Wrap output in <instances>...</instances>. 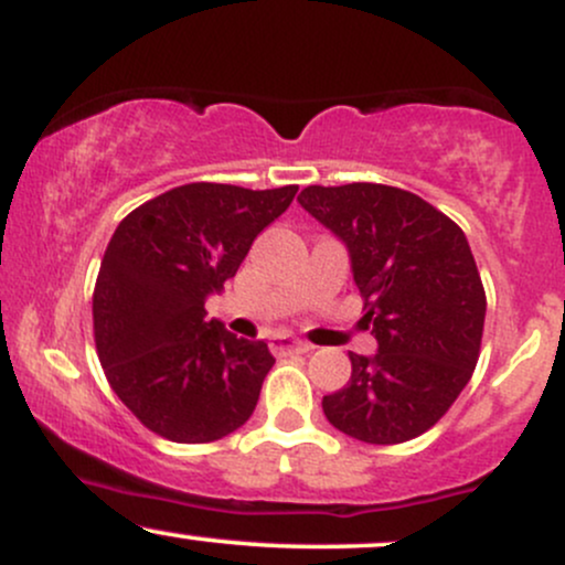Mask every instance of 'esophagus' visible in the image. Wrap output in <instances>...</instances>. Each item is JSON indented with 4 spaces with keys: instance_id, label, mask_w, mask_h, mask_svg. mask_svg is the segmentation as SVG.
I'll list each match as a JSON object with an SVG mask.
<instances>
[{
    "instance_id": "34e87169",
    "label": "esophagus",
    "mask_w": 565,
    "mask_h": 565,
    "mask_svg": "<svg viewBox=\"0 0 565 565\" xmlns=\"http://www.w3.org/2000/svg\"><path fill=\"white\" fill-rule=\"evenodd\" d=\"M270 350H274V355H302V352H310L312 348L297 337L274 334L270 337Z\"/></svg>"
}]
</instances>
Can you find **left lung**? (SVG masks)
Wrapping results in <instances>:
<instances>
[{
	"mask_svg": "<svg viewBox=\"0 0 565 565\" xmlns=\"http://www.w3.org/2000/svg\"><path fill=\"white\" fill-rule=\"evenodd\" d=\"M297 200L348 244L379 342L373 358L350 352V382L326 394V418L369 445L420 437L479 360L487 295L466 234L418 194L384 183L308 186Z\"/></svg>",
	"mask_w": 565,
	"mask_h": 565,
	"instance_id": "1",
	"label": "left lung"
}]
</instances>
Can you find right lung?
Masks as SVG:
<instances>
[{"label":"right lung","instance_id":"obj_1","mask_svg":"<svg viewBox=\"0 0 565 565\" xmlns=\"http://www.w3.org/2000/svg\"><path fill=\"white\" fill-rule=\"evenodd\" d=\"M295 194V183H183L118 223L94 284V342L113 392L149 431L202 445L253 416L276 360L207 321L205 300Z\"/></svg>","mask_w":565,"mask_h":565}]
</instances>
